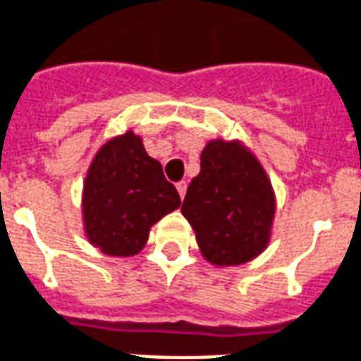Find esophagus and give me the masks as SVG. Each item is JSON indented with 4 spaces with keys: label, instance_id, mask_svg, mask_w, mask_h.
Segmentation results:
<instances>
[{
    "label": "esophagus",
    "instance_id": "34e87169",
    "mask_svg": "<svg viewBox=\"0 0 361 361\" xmlns=\"http://www.w3.org/2000/svg\"><path fill=\"white\" fill-rule=\"evenodd\" d=\"M186 188H188V184L184 183V180H180V183L177 184V190H178V196L183 197L184 200V196H186Z\"/></svg>",
    "mask_w": 361,
    "mask_h": 361
}]
</instances>
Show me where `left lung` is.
<instances>
[{"instance_id":"left-lung-1","label":"left lung","mask_w":361,"mask_h":361,"mask_svg":"<svg viewBox=\"0 0 361 361\" xmlns=\"http://www.w3.org/2000/svg\"><path fill=\"white\" fill-rule=\"evenodd\" d=\"M183 215L203 259L216 268L253 261L272 240L276 194L253 150L240 139L207 140Z\"/></svg>"}]
</instances>
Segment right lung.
<instances>
[{
	"mask_svg": "<svg viewBox=\"0 0 361 361\" xmlns=\"http://www.w3.org/2000/svg\"><path fill=\"white\" fill-rule=\"evenodd\" d=\"M180 207L177 188L148 156L142 137L127 129L100 146L81 190L83 235L108 257H135L152 226Z\"/></svg>",
	"mask_w": 361,
	"mask_h": 361,
	"instance_id": "obj_1",
	"label": "right lung"
}]
</instances>
